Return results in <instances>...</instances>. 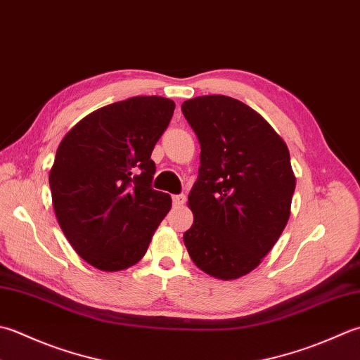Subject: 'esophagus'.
<instances>
[{"label": "esophagus", "instance_id": "esophagus-1", "mask_svg": "<svg viewBox=\"0 0 360 360\" xmlns=\"http://www.w3.org/2000/svg\"><path fill=\"white\" fill-rule=\"evenodd\" d=\"M184 202H186V195H174L173 196L174 206H182Z\"/></svg>", "mask_w": 360, "mask_h": 360}]
</instances>
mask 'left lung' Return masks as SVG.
Returning a JSON list of instances; mask_svg holds the SVG:
<instances>
[{"label": "left lung", "instance_id": "left-lung-1", "mask_svg": "<svg viewBox=\"0 0 360 360\" xmlns=\"http://www.w3.org/2000/svg\"><path fill=\"white\" fill-rule=\"evenodd\" d=\"M181 109L201 146L186 248L204 273L237 279L269 255L290 217V154L264 117L234 98L196 96Z\"/></svg>", "mask_w": 360, "mask_h": 360}]
</instances>
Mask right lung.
I'll return each instance as SVG.
<instances>
[{"label":"right lung","instance_id":"1","mask_svg":"<svg viewBox=\"0 0 360 360\" xmlns=\"http://www.w3.org/2000/svg\"><path fill=\"white\" fill-rule=\"evenodd\" d=\"M173 112L168 98L134 96L91 112L62 139L49 172L56 218L98 270L137 264L172 207L151 187V153Z\"/></svg>","mask_w":360,"mask_h":360}]
</instances>
